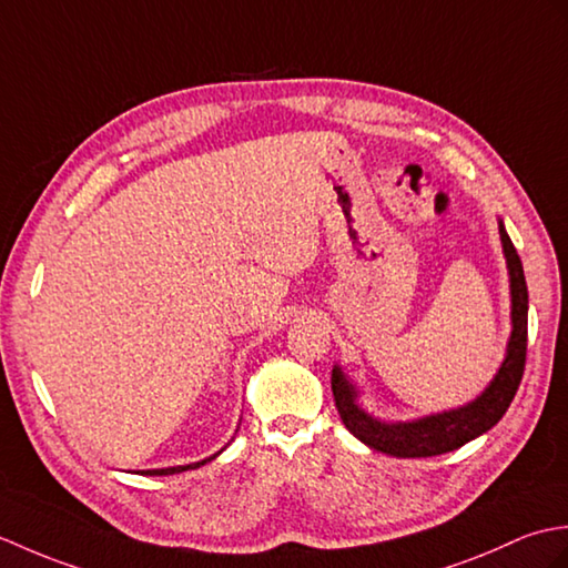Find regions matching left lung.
<instances>
[{"instance_id":"8db88e82","label":"left lung","mask_w":568,"mask_h":568,"mask_svg":"<svg viewBox=\"0 0 568 568\" xmlns=\"http://www.w3.org/2000/svg\"><path fill=\"white\" fill-rule=\"evenodd\" d=\"M498 233L510 282V337L506 345V357H503L494 379L474 400L464 403L459 408L423 415V418L415 420H384L362 408L359 386L349 379L339 364L333 367L331 384L339 418H343L347 430L369 449L398 459L445 455V452L459 449L478 435L488 433L506 415L525 372L527 284L518 250L513 247L500 219Z\"/></svg>"}]
</instances>
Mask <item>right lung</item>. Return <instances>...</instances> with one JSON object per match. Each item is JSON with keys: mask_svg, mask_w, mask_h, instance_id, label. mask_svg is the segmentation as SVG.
I'll return each mask as SVG.
<instances>
[{"mask_svg": "<svg viewBox=\"0 0 568 568\" xmlns=\"http://www.w3.org/2000/svg\"><path fill=\"white\" fill-rule=\"evenodd\" d=\"M237 433V430H235ZM231 445V443H229ZM225 445V447H229ZM223 447V449H225ZM223 449H219L216 455H211V457H206V459H201V462H194V464H182V466H168V469H145V471H141V474H145V476H170V474H182V471H189V469H199V466H204V464H209L211 459H216Z\"/></svg>", "mask_w": 568, "mask_h": 568, "instance_id": "1", "label": "right lung"}]
</instances>
